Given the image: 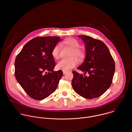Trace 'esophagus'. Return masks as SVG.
I'll list each match as a JSON object with an SVG mask.
<instances>
[{"instance_id":"1","label":"esophagus","mask_w":132,"mask_h":132,"mask_svg":"<svg viewBox=\"0 0 132 132\" xmlns=\"http://www.w3.org/2000/svg\"><path fill=\"white\" fill-rule=\"evenodd\" d=\"M66 73H67V71H63V74L64 75V74H66Z\"/></svg>"}]
</instances>
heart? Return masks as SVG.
I'll use <instances>...</instances> for the list:
<instances>
[{
  "instance_id": "b5f03b06",
  "label": "heart",
  "mask_w": 132,
  "mask_h": 132,
  "mask_svg": "<svg viewBox=\"0 0 132 132\" xmlns=\"http://www.w3.org/2000/svg\"><path fill=\"white\" fill-rule=\"evenodd\" d=\"M62 44L71 48L69 56L67 58H64L59 61L57 64V68L63 71H67L74 68L78 63V60H82L84 57L83 51L79 48V43L74 38H68L64 39ZM51 55L53 58L58 59L59 58V46L56 45L52 50ZM76 56V57H75Z\"/></svg>"
}]
</instances>
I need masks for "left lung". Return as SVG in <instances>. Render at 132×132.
Here are the masks:
<instances>
[{
    "mask_svg": "<svg viewBox=\"0 0 132 132\" xmlns=\"http://www.w3.org/2000/svg\"><path fill=\"white\" fill-rule=\"evenodd\" d=\"M78 37L85 43L86 57L77 69L84 72V74L72 72V87L77 94L84 98H96L104 94L112 84L115 72L114 60L102 41L87 36ZM86 73L88 76L85 75Z\"/></svg>",
    "mask_w": 132,
    "mask_h": 132,
    "instance_id": "obj_1",
    "label": "left lung"
}]
</instances>
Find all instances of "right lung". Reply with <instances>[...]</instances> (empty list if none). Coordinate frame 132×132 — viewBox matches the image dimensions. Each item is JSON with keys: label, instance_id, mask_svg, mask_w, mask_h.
I'll list each match as a JSON object with an SVG mask.
<instances>
[{"label": "right lung", "instance_id": "add662e5", "mask_svg": "<svg viewBox=\"0 0 132 132\" xmlns=\"http://www.w3.org/2000/svg\"><path fill=\"white\" fill-rule=\"evenodd\" d=\"M60 40L58 37L34 38L24 46L16 58L15 77L26 94L36 100L52 94L63 75L61 70L53 71L55 62L51 55Z\"/></svg>", "mask_w": 132, "mask_h": 132}]
</instances>
